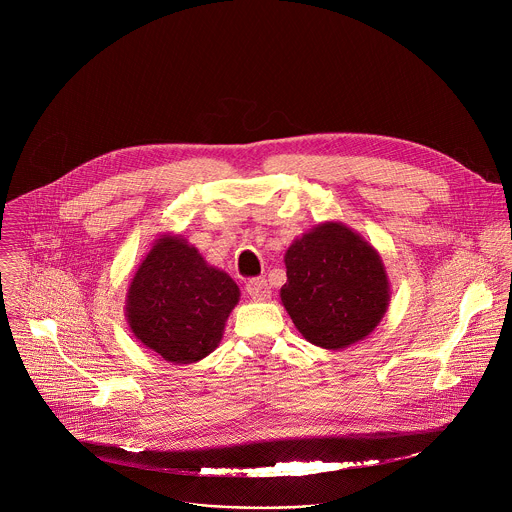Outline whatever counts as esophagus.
I'll use <instances>...</instances> for the list:
<instances>
[{
    "label": "esophagus",
    "instance_id": "1",
    "mask_svg": "<svg viewBox=\"0 0 512 512\" xmlns=\"http://www.w3.org/2000/svg\"><path fill=\"white\" fill-rule=\"evenodd\" d=\"M247 294L255 302H265V300L271 298V287H269V283L263 277H257V279H251L247 283Z\"/></svg>",
    "mask_w": 512,
    "mask_h": 512
}]
</instances>
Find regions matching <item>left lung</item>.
Here are the masks:
<instances>
[{
	"label": "left lung",
	"mask_w": 512,
	"mask_h": 512,
	"mask_svg": "<svg viewBox=\"0 0 512 512\" xmlns=\"http://www.w3.org/2000/svg\"><path fill=\"white\" fill-rule=\"evenodd\" d=\"M281 304L300 334L322 348L342 350L367 338L391 302L379 251L350 227L328 221L285 251Z\"/></svg>",
	"instance_id": "left-lung-1"
}]
</instances>
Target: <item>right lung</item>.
I'll return each mask as SVG.
<instances>
[{"label": "right lung", "mask_w": 512, "mask_h": 512, "mask_svg": "<svg viewBox=\"0 0 512 512\" xmlns=\"http://www.w3.org/2000/svg\"><path fill=\"white\" fill-rule=\"evenodd\" d=\"M241 291L182 235L164 233L139 263L125 296L133 336L172 364H192L223 340Z\"/></svg>", "instance_id": "1"}]
</instances>
